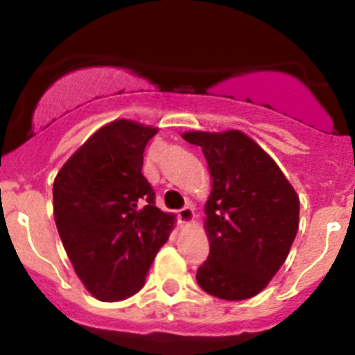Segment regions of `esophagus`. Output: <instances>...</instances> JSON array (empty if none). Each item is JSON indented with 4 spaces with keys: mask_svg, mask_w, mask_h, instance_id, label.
<instances>
[{
    "mask_svg": "<svg viewBox=\"0 0 355 355\" xmlns=\"http://www.w3.org/2000/svg\"><path fill=\"white\" fill-rule=\"evenodd\" d=\"M193 208L192 206H184L183 209H180L178 211V218H180L181 224H190V222L193 220Z\"/></svg>",
    "mask_w": 355,
    "mask_h": 355,
    "instance_id": "1",
    "label": "esophagus"
}]
</instances>
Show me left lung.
<instances>
[{"label": "left lung", "instance_id": "obj_1", "mask_svg": "<svg viewBox=\"0 0 355 355\" xmlns=\"http://www.w3.org/2000/svg\"><path fill=\"white\" fill-rule=\"evenodd\" d=\"M183 139L202 149L211 174L205 206L209 256L197 283L218 299H250L286 261L299 229V196L277 163L241 131H187Z\"/></svg>", "mask_w": 355, "mask_h": 355}]
</instances>
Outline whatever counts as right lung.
<instances>
[{
	"label": "right lung",
	"mask_w": 355,
	"mask_h": 355,
	"mask_svg": "<svg viewBox=\"0 0 355 355\" xmlns=\"http://www.w3.org/2000/svg\"><path fill=\"white\" fill-rule=\"evenodd\" d=\"M158 128L117 119L64 163L53 183V213L83 286L103 302L144 286L175 216L155 206L142 174L144 149Z\"/></svg>",
	"instance_id": "1"
}]
</instances>
